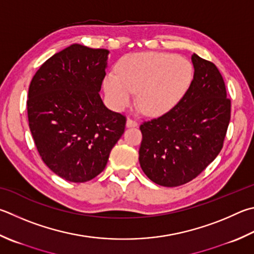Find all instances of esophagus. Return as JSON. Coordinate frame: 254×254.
<instances>
[{
	"label": "esophagus",
	"instance_id": "34e87169",
	"mask_svg": "<svg viewBox=\"0 0 254 254\" xmlns=\"http://www.w3.org/2000/svg\"><path fill=\"white\" fill-rule=\"evenodd\" d=\"M127 127H137V122L134 121V120H132V119H127Z\"/></svg>",
	"mask_w": 254,
	"mask_h": 254
}]
</instances>
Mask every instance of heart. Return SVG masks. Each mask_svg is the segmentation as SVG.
I'll return each instance as SVG.
<instances>
[{
    "instance_id": "1",
    "label": "heart",
    "mask_w": 254,
    "mask_h": 254,
    "mask_svg": "<svg viewBox=\"0 0 254 254\" xmlns=\"http://www.w3.org/2000/svg\"><path fill=\"white\" fill-rule=\"evenodd\" d=\"M117 73L107 74L103 89L111 107L122 111L134 100L143 112L158 117L169 112L187 93L193 67L187 59L171 53H133L120 60Z\"/></svg>"
}]
</instances>
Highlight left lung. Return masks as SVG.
Here are the masks:
<instances>
[{"mask_svg":"<svg viewBox=\"0 0 254 254\" xmlns=\"http://www.w3.org/2000/svg\"><path fill=\"white\" fill-rule=\"evenodd\" d=\"M191 60L194 74L181 101L140 127V165L162 187L182 186L203 171L222 149L231 117V101L218 67L195 53Z\"/></svg>","mask_w":254,"mask_h":254,"instance_id":"1","label":"left lung"}]
</instances>
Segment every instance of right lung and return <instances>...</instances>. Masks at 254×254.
Returning a JSON list of instances; mask_svg holds the SVG:
<instances>
[{
    "instance_id": "1",
    "label": "right lung",
    "mask_w": 254,
    "mask_h": 254,
    "mask_svg": "<svg viewBox=\"0 0 254 254\" xmlns=\"http://www.w3.org/2000/svg\"><path fill=\"white\" fill-rule=\"evenodd\" d=\"M109 51L72 44L47 60L29 87L27 118L34 143L51 171L70 182L103 171L122 136L126 117L99 94Z\"/></svg>"
}]
</instances>
